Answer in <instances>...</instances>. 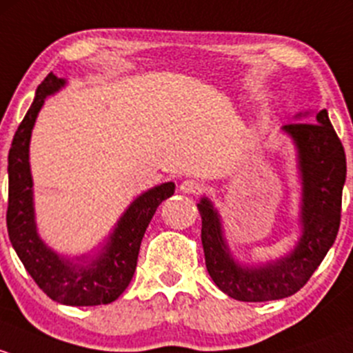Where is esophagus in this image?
<instances>
[{
	"instance_id": "1",
	"label": "esophagus",
	"mask_w": 353,
	"mask_h": 353,
	"mask_svg": "<svg viewBox=\"0 0 353 353\" xmlns=\"http://www.w3.org/2000/svg\"><path fill=\"white\" fill-rule=\"evenodd\" d=\"M180 190L183 192V194L197 195V194H201V192L203 190V185L201 183V181L192 180V178H188V180H183V181H181Z\"/></svg>"
}]
</instances>
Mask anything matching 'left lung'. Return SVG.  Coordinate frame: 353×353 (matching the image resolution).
<instances>
[{
  "mask_svg": "<svg viewBox=\"0 0 353 353\" xmlns=\"http://www.w3.org/2000/svg\"><path fill=\"white\" fill-rule=\"evenodd\" d=\"M306 121L310 122H290L282 127L297 148L303 180L301 238L289 255L260 267H241L231 256L217 210L209 199L197 203L207 272L214 284L232 299L263 303L296 294L306 285L339 234L341 190L347 176L345 151L328 112L319 110Z\"/></svg>",
  "mask_w": 353,
  "mask_h": 353,
  "instance_id": "8db88e82",
  "label": "left lung"
}]
</instances>
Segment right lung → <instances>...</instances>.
<instances>
[{
	"label": "right lung",
	"instance_id": "obj_1",
	"mask_svg": "<svg viewBox=\"0 0 353 353\" xmlns=\"http://www.w3.org/2000/svg\"><path fill=\"white\" fill-rule=\"evenodd\" d=\"M64 79L52 72L39 85L34 103L28 108L8 154V210L6 226L14 252L23 267L52 301L68 306L110 304L127 289L136 272L141 241L156 209L172 197L175 183H161L144 192L129 205L101 253L88 265H79L57 255L46 246L35 226L34 190H32L28 144L35 119L49 95L59 92ZM85 256L76 258L83 260Z\"/></svg>",
	"mask_w": 353,
	"mask_h": 353
}]
</instances>
